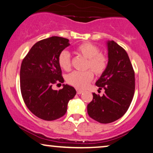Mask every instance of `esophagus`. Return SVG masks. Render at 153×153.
<instances>
[{"label":"esophagus","instance_id":"obj_1","mask_svg":"<svg viewBox=\"0 0 153 153\" xmlns=\"http://www.w3.org/2000/svg\"><path fill=\"white\" fill-rule=\"evenodd\" d=\"M82 92L83 91L80 89H77V94H78V95H79V94H82Z\"/></svg>","mask_w":153,"mask_h":153}]
</instances>
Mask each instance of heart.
Segmentation results:
<instances>
[{"instance_id": "b5f03b06", "label": "heart", "mask_w": 153, "mask_h": 153, "mask_svg": "<svg viewBox=\"0 0 153 153\" xmlns=\"http://www.w3.org/2000/svg\"><path fill=\"white\" fill-rule=\"evenodd\" d=\"M99 49L95 45L89 42H85L77 47L76 53L87 59L86 68H90L96 76H100L106 69L107 59L104 55L99 53ZM58 64L60 68L64 71L71 69V57L68 51H63L59 53L58 57ZM91 71H74L68 75L66 81L70 85L83 89L89 85L94 78V74Z\"/></svg>"}]
</instances>
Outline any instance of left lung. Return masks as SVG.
<instances>
[{
    "label": "left lung",
    "mask_w": 153,
    "mask_h": 153,
    "mask_svg": "<svg viewBox=\"0 0 153 153\" xmlns=\"http://www.w3.org/2000/svg\"><path fill=\"white\" fill-rule=\"evenodd\" d=\"M108 62L96 85L105 89L102 96L93 93L87 105L88 114L100 123L120 119L130 107L135 89L134 72L126 51L114 41L106 42Z\"/></svg>",
    "instance_id": "left-lung-1"
}]
</instances>
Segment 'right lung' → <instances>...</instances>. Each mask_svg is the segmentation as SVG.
Returning a JSON list of instances; mask_svg holds the SVG:
<instances>
[{
  "label": "right lung",
  "instance_id": "right-lung-1",
  "mask_svg": "<svg viewBox=\"0 0 153 153\" xmlns=\"http://www.w3.org/2000/svg\"><path fill=\"white\" fill-rule=\"evenodd\" d=\"M68 39L51 36L36 42L23 59L20 70L22 97L29 110L39 119L53 120L63 117L68 101L74 98V87L63 84L53 90V84L63 83L58 57L69 46Z\"/></svg>",
  "mask_w": 153,
  "mask_h": 153
}]
</instances>
